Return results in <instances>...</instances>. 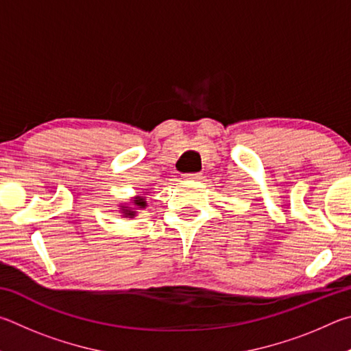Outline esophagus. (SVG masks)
<instances>
[{"label": "esophagus", "instance_id": "esophagus-1", "mask_svg": "<svg viewBox=\"0 0 351 351\" xmlns=\"http://www.w3.org/2000/svg\"><path fill=\"white\" fill-rule=\"evenodd\" d=\"M183 179H185V180H199V179H202V174H199V172H194V174H185V176H183Z\"/></svg>", "mask_w": 351, "mask_h": 351}]
</instances>
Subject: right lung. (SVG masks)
Listing matches in <instances>:
<instances>
[{"mask_svg":"<svg viewBox=\"0 0 351 351\" xmlns=\"http://www.w3.org/2000/svg\"><path fill=\"white\" fill-rule=\"evenodd\" d=\"M146 191H147V189H145V193ZM146 206H147L146 197H145V195L140 194V195H135V197H132L131 202H128V204H121L120 208H119V211H120L123 217L132 219V217L137 216L138 210H145Z\"/></svg>","mask_w":351,"mask_h":351,"instance_id":"1","label":"right lung"}]
</instances>
